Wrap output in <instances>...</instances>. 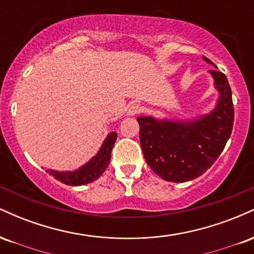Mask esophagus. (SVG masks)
Masks as SVG:
<instances>
[{
	"label": "esophagus",
	"instance_id": "obj_1",
	"mask_svg": "<svg viewBox=\"0 0 254 254\" xmlns=\"http://www.w3.org/2000/svg\"><path fill=\"white\" fill-rule=\"evenodd\" d=\"M141 111H142L141 105L132 104V105H130L129 109H127V116H136V115H138Z\"/></svg>",
	"mask_w": 254,
	"mask_h": 254
}]
</instances>
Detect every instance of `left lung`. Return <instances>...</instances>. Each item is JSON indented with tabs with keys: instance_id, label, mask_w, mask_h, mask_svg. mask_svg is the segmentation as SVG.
Instances as JSON below:
<instances>
[{
	"instance_id": "8db88e82",
	"label": "left lung",
	"mask_w": 254,
	"mask_h": 254,
	"mask_svg": "<svg viewBox=\"0 0 254 254\" xmlns=\"http://www.w3.org/2000/svg\"><path fill=\"white\" fill-rule=\"evenodd\" d=\"M203 58L215 66L209 58ZM210 74L220 94L216 107L210 113L188 122L148 116L137 118L145 161L167 182L184 183L202 176L216 161L232 133V89L223 72L214 69Z\"/></svg>"
}]
</instances>
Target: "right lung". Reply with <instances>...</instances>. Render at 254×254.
Masks as SVG:
<instances>
[{
  "instance_id": "1",
  "label": "right lung",
  "mask_w": 254,
  "mask_h": 254,
  "mask_svg": "<svg viewBox=\"0 0 254 254\" xmlns=\"http://www.w3.org/2000/svg\"><path fill=\"white\" fill-rule=\"evenodd\" d=\"M117 139V133L111 132L101 145L100 150L94 157L89 160L86 165L72 172H60L54 170H46L50 176H52L58 182L70 186H78L89 184L97 180L104 173L111 160V151Z\"/></svg>"
}]
</instances>
